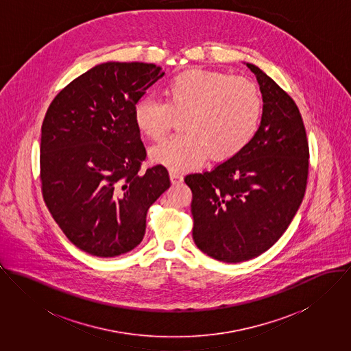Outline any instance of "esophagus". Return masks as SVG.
<instances>
[{
    "instance_id": "obj_1",
    "label": "esophagus",
    "mask_w": 351,
    "mask_h": 351,
    "mask_svg": "<svg viewBox=\"0 0 351 351\" xmlns=\"http://www.w3.org/2000/svg\"><path fill=\"white\" fill-rule=\"evenodd\" d=\"M169 179H171L172 184H179L183 182V176L179 172H173V171L169 172Z\"/></svg>"
}]
</instances>
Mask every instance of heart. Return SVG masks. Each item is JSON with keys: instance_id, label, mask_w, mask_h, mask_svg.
I'll return each mask as SVG.
<instances>
[{"instance_id": "heart-1", "label": "heart", "mask_w": 351, "mask_h": 351, "mask_svg": "<svg viewBox=\"0 0 351 351\" xmlns=\"http://www.w3.org/2000/svg\"><path fill=\"white\" fill-rule=\"evenodd\" d=\"M165 102L152 97L134 106V123L149 140L161 141L182 117L184 133L151 151V158L173 172L223 161L239 154L256 134L263 98L254 83L221 71L190 70L167 83Z\"/></svg>"}]
</instances>
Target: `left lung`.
Listing matches in <instances>:
<instances>
[{
	"instance_id": "1",
	"label": "left lung",
	"mask_w": 351,
	"mask_h": 351,
	"mask_svg": "<svg viewBox=\"0 0 351 351\" xmlns=\"http://www.w3.org/2000/svg\"><path fill=\"white\" fill-rule=\"evenodd\" d=\"M263 94V117L250 143L213 171L187 175L195 245L223 263L267 252L299 210L308 178V141L295 101L246 63Z\"/></svg>"
}]
</instances>
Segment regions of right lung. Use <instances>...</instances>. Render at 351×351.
Here are the masks:
<instances>
[{
	"instance_id": "obj_1",
	"label": "right lung",
	"mask_w": 351,
	"mask_h": 351,
	"mask_svg": "<svg viewBox=\"0 0 351 351\" xmlns=\"http://www.w3.org/2000/svg\"><path fill=\"white\" fill-rule=\"evenodd\" d=\"M162 75L152 63L98 64L53 98L43 121L44 202L91 256L116 257L140 245L148 208L171 186L162 165L140 172L147 151L134 123L136 104Z\"/></svg>"
}]
</instances>
